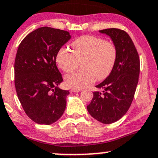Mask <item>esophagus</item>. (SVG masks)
I'll list each match as a JSON object with an SVG mask.
<instances>
[{"label":"esophagus","instance_id":"obj_1","mask_svg":"<svg viewBox=\"0 0 158 158\" xmlns=\"http://www.w3.org/2000/svg\"><path fill=\"white\" fill-rule=\"evenodd\" d=\"M81 89H74V88H72V89H71V92H81Z\"/></svg>","mask_w":158,"mask_h":158}]
</instances>
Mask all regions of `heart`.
Returning a JSON list of instances; mask_svg holds the SVG:
<instances>
[{
    "mask_svg": "<svg viewBox=\"0 0 158 158\" xmlns=\"http://www.w3.org/2000/svg\"><path fill=\"white\" fill-rule=\"evenodd\" d=\"M73 51L61 48L56 56L58 66L66 73L74 70L79 62L83 69L66 76V83L74 89H82L95 81L103 80L114 69L117 48L113 43L101 38L83 35L72 43Z\"/></svg>",
    "mask_w": 158,
    "mask_h": 158,
    "instance_id": "1",
    "label": "heart"
}]
</instances>
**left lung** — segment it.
Returning <instances> with one entry per match:
<instances>
[{"label":"left lung","instance_id":"left-lung-1","mask_svg":"<svg viewBox=\"0 0 158 158\" xmlns=\"http://www.w3.org/2000/svg\"><path fill=\"white\" fill-rule=\"evenodd\" d=\"M99 32L107 35L117 48L114 69L100 84L102 92H94L87 110L93 118L110 124L122 118L133 100L140 72L139 54L132 39L125 31L106 29Z\"/></svg>","mask_w":158,"mask_h":158}]
</instances>
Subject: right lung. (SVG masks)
<instances>
[{
	"label": "right lung",
	"mask_w": 158,
	"mask_h": 158,
	"mask_svg": "<svg viewBox=\"0 0 158 158\" xmlns=\"http://www.w3.org/2000/svg\"><path fill=\"white\" fill-rule=\"evenodd\" d=\"M71 35L69 31L41 27L24 38L14 64L16 94L26 115L39 124L58 120L66 106L69 91L58 87L63 82L56 56Z\"/></svg>",
	"instance_id": "obj_1"
}]
</instances>
